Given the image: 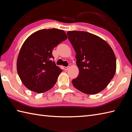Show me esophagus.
Wrapping results in <instances>:
<instances>
[{
	"label": "esophagus",
	"instance_id": "34e87169",
	"mask_svg": "<svg viewBox=\"0 0 132 132\" xmlns=\"http://www.w3.org/2000/svg\"><path fill=\"white\" fill-rule=\"evenodd\" d=\"M69 68V67L68 66V67H63V69L65 70V71H67V70H68V69Z\"/></svg>",
	"mask_w": 132,
	"mask_h": 132
}]
</instances>
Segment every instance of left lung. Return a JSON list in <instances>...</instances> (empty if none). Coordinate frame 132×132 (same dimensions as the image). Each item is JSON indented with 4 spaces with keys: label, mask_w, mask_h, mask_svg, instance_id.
<instances>
[{
    "label": "left lung",
    "mask_w": 132,
    "mask_h": 132,
    "mask_svg": "<svg viewBox=\"0 0 132 132\" xmlns=\"http://www.w3.org/2000/svg\"><path fill=\"white\" fill-rule=\"evenodd\" d=\"M67 36L76 52L79 74L72 82L87 94L106 87L115 74L116 60L110 46L101 38L83 31H69Z\"/></svg>",
    "instance_id": "8db88e82"
}]
</instances>
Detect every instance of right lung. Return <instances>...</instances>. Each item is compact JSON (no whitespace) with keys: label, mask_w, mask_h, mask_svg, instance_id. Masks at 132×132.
<instances>
[{"label":"right lung","mask_w":132,"mask_h":132,"mask_svg":"<svg viewBox=\"0 0 132 132\" xmlns=\"http://www.w3.org/2000/svg\"><path fill=\"white\" fill-rule=\"evenodd\" d=\"M67 38L65 32L57 29H42L30 35L20 50L17 70L22 83L38 93L51 89L62 69L52 59V50Z\"/></svg>","instance_id":"1"}]
</instances>
